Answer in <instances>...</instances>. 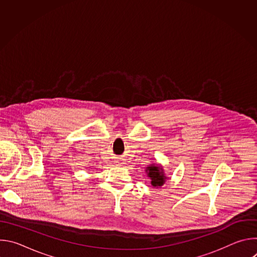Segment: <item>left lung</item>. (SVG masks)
<instances>
[{
  "instance_id": "left-lung-1",
  "label": "left lung",
  "mask_w": 257,
  "mask_h": 257,
  "mask_svg": "<svg viewBox=\"0 0 257 257\" xmlns=\"http://www.w3.org/2000/svg\"><path fill=\"white\" fill-rule=\"evenodd\" d=\"M145 172L148 173V177L152 180L151 184L154 187H159V186H163L164 183L167 179V177L165 176L164 170L162 167L158 166V165H151L148 168H146Z\"/></svg>"
}]
</instances>
